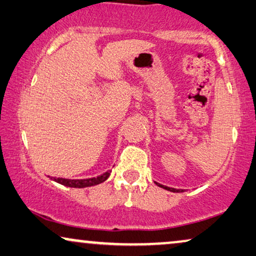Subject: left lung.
I'll list each match as a JSON object with an SVG mask.
<instances>
[{
    "mask_svg": "<svg viewBox=\"0 0 256 256\" xmlns=\"http://www.w3.org/2000/svg\"><path fill=\"white\" fill-rule=\"evenodd\" d=\"M156 184L158 186H160V188H164V189L168 190V192H183L182 189H174V188H169V186H162V184H160V183H158V182H156Z\"/></svg>",
    "mask_w": 256,
    "mask_h": 256,
    "instance_id": "left-lung-1",
    "label": "left lung"
}]
</instances>
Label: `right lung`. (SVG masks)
I'll return each mask as SVG.
<instances>
[{"label": "right lung", "mask_w": 256, "mask_h": 256, "mask_svg": "<svg viewBox=\"0 0 256 256\" xmlns=\"http://www.w3.org/2000/svg\"><path fill=\"white\" fill-rule=\"evenodd\" d=\"M111 170H108L104 172V174L97 176V178H84V180H70V178H51V180L56 181L60 184L66 186H70V188H87V186H92L96 184H100L106 181V180L110 176Z\"/></svg>", "instance_id": "add662e5"}]
</instances>
